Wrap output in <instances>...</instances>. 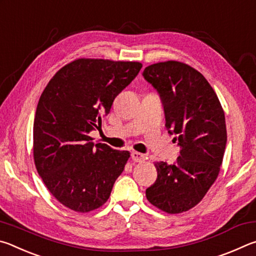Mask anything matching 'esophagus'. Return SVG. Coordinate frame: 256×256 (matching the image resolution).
Listing matches in <instances>:
<instances>
[{"label": "esophagus", "mask_w": 256, "mask_h": 256, "mask_svg": "<svg viewBox=\"0 0 256 256\" xmlns=\"http://www.w3.org/2000/svg\"><path fill=\"white\" fill-rule=\"evenodd\" d=\"M132 159L136 162H144V160L146 159V157L144 154H140V152H136V151H133V152H132Z\"/></svg>", "instance_id": "obj_1"}]
</instances>
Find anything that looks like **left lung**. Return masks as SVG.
<instances>
[{
    "instance_id": "left-lung-1",
    "label": "left lung",
    "mask_w": 256,
    "mask_h": 256,
    "mask_svg": "<svg viewBox=\"0 0 256 256\" xmlns=\"http://www.w3.org/2000/svg\"><path fill=\"white\" fill-rule=\"evenodd\" d=\"M142 74L159 92L166 128L180 146L174 164L154 162L157 180L146 196L159 210L182 214L204 198L219 175L227 142L224 112L209 82L188 64L154 63Z\"/></svg>"
}]
</instances>
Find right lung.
I'll list each match as a JSON object with an SVG mask.
<instances>
[{
    "label": "right lung",
    "mask_w": 256,
    "mask_h": 256,
    "mask_svg": "<svg viewBox=\"0 0 256 256\" xmlns=\"http://www.w3.org/2000/svg\"><path fill=\"white\" fill-rule=\"evenodd\" d=\"M141 68L140 62L78 58L60 68L42 92L34 160L52 196L68 209L84 214L105 204L123 172L128 151L94 144L89 133Z\"/></svg>",
    "instance_id": "obj_1"
}]
</instances>
